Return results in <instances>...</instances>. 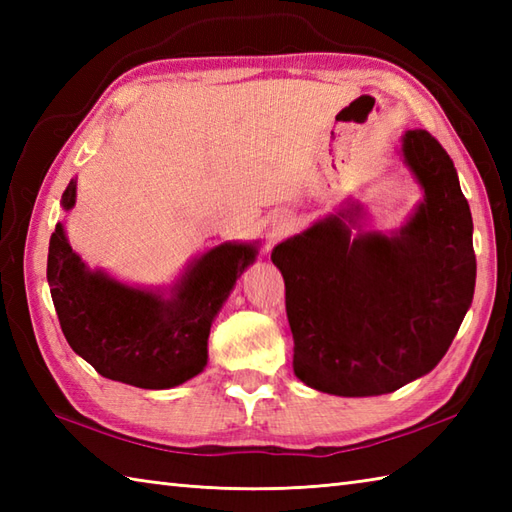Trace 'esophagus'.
I'll return each mask as SVG.
<instances>
[{
  "mask_svg": "<svg viewBox=\"0 0 512 512\" xmlns=\"http://www.w3.org/2000/svg\"><path fill=\"white\" fill-rule=\"evenodd\" d=\"M290 224H292V220H290L288 213H275V217H273V233L275 235H284L288 228H290Z\"/></svg>",
  "mask_w": 512,
  "mask_h": 512,
  "instance_id": "1",
  "label": "esophagus"
}]
</instances>
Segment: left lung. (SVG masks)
<instances>
[{
	"mask_svg": "<svg viewBox=\"0 0 512 512\" xmlns=\"http://www.w3.org/2000/svg\"><path fill=\"white\" fill-rule=\"evenodd\" d=\"M402 160L422 202L396 231L365 228L347 200L277 244L295 341L292 367L323 394H391L436 367L475 292L473 217L458 171L424 129L402 136Z\"/></svg>",
	"mask_w": 512,
	"mask_h": 512,
	"instance_id": "1",
	"label": "left lung"
}]
</instances>
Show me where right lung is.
Wrapping results in <instances>:
<instances>
[{
  "instance_id": "right-lung-1",
  "label": "right lung",
  "mask_w": 512,
  "mask_h": 512,
  "mask_svg": "<svg viewBox=\"0 0 512 512\" xmlns=\"http://www.w3.org/2000/svg\"><path fill=\"white\" fill-rule=\"evenodd\" d=\"M76 204V180L61 195ZM259 242H224L184 266L171 286L140 288L74 253L65 226H54L48 284L61 330L72 350L101 376L140 389H171L204 372L211 323L255 262Z\"/></svg>"
}]
</instances>
